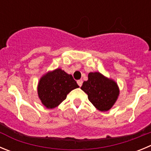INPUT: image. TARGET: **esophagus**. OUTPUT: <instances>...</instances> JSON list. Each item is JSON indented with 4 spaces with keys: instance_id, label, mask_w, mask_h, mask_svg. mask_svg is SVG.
Returning <instances> with one entry per match:
<instances>
[{
    "instance_id": "34e87169",
    "label": "esophagus",
    "mask_w": 151,
    "mask_h": 151,
    "mask_svg": "<svg viewBox=\"0 0 151 151\" xmlns=\"http://www.w3.org/2000/svg\"><path fill=\"white\" fill-rule=\"evenodd\" d=\"M77 83H78V85H79V87H81V85H82V83H83V81L81 79H80V80H78V81H77Z\"/></svg>"
}]
</instances>
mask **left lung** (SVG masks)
<instances>
[{"label":"left lung","instance_id":"8db88e82","mask_svg":"<svg viewBox=\"0 0 151 151\" xmlns=\"http://www.w3.org/2000/svg\"><path fill=\"white\" fill-rule=\"evenodd\" d=\"M81 89L88 94L90 102L101 111H109L112 107L120 93L114 80L98 72L88 74V80L83 82Z\"/></svg>","mask_w":151,"mask_h":151}]
</instances>
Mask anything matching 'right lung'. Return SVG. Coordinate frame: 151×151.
<instances>
[{"instance_id": "right-lung-1", "label": "right lung", "mask_w": 151, "mask_h": 151, "mask_svg": "<svg viewBox=\"0 0 151 151\" xmlns=\"http://www.w3.org/2000/svg\"><path fill=\"white\" fill-rule=\"evenodd\" d=\"M78 87L72 75L58 68L41 77L37 93L42 105L47 109H54L66 99L70 91Z\"/></svg>"}]
</instances>
